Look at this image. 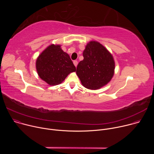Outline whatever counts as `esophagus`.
Masks as SVG:
<instances>
[{"mask_svg":"<svg viewBox=\"0 0 154 154\" xmlns=\"http://www.w3.org/2000/svg\"><path fill=\"white\" fill-rule=\"evenodd\" d=\"M73 63H74V64L75 65V66L77 67V64H78V61H77V60H74V61H73Z\"/></svg>","mask_w":154,"mask_h":154,"instance_id":"1","label":"esophagus"}]
</instances>
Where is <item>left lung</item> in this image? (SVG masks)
<instances>
[{
	"mask_svg": "<svg viewBox=\"0 0 154 154\" xmlns=\"http://www.w3.org/2000/svg\"><path fill=\"white\" fill-rule=\"evenodd\" d=\"M83 60L77 65L76 74L88 89L97 90L106 85L114 75L115 61L101 44L91 41L83 52Z\"/></svg>",
	"mask_w": 154,
	"mask_h": 154,
	"instance_id": "1",
	"label": "left lung"
}]
</instances>
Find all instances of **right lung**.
Returning a JSON list of instances; mask_svg holds the SVG:
<instances>
[{"mask_svg": "<svg viewBox=\"0 0 154 154\" xmlns=\"http://www.w3.org/2000/svg\"><path fill=\"white\" fill-rule=\"evenodd\" d=\"M36 68L39 77L49 85L62 83L69 74L76 71L70 57L60 45H52L38 57Z\"/></svg>", "mask_w": 154, "mask_h": 154, "instance_id": "right-lung-1", "label": "right lung"}]
</instances>
